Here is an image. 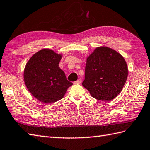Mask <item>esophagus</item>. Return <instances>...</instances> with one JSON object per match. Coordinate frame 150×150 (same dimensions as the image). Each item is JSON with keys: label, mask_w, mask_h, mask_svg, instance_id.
Here are the masks:
<instances>
[{"label": "esophagus", "mask_w": 150, "mask_h": 150, "mask_svg": "<svg viewBox=\"0 0 150 150\" xmlns=\"http://www.w3.org/2000/svg\"><path fill=\"white\" fill-rule=\"evenodd\" d=\"M81 83V79H78L76 81H75V82H73V83L74 84H80Z\"/></svg>", "instance_id": "1"}]
</instances>
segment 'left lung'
Returning <instances> with one entry per match:
<instances>
[{"label": "left lung", "mask_w": 150, "mask_h": 150, "mask_svg": "<svg viewBox=\"0 0 150 150\" xmlns=\"http://www.w3.org/2000/svg\"><path fill=\"white\" fill-rule=\"evenodd\" d=\"M127 76L123 57L111 48L98 47L87 58L83 86L94 98L109 101L120 93Z\"/></svg>", "instance_id": "obj_1"}]
</instances>
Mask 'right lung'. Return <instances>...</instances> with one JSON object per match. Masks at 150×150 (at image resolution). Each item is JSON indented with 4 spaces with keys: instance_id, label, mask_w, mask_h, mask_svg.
Instances as JSON below:
<instances>
[{
    "instance_id": "1",
    "label": "right lung",
    "mask_w": 150,
    "mask_h": 150,
    "mask_svg": "<svg viewBox=\"0 0 150 150\" xmlns=\"http://www.w3.org/2000/svg\"><path fill=\"white\" fill-rule=\"evenodd\" d=\"M62 56L49 49L35 54L26 64L24 81L29 91L39 101L46 103L64 97L73 83L67 81L59 67Z\"/></svg>"
}]
</instances>
